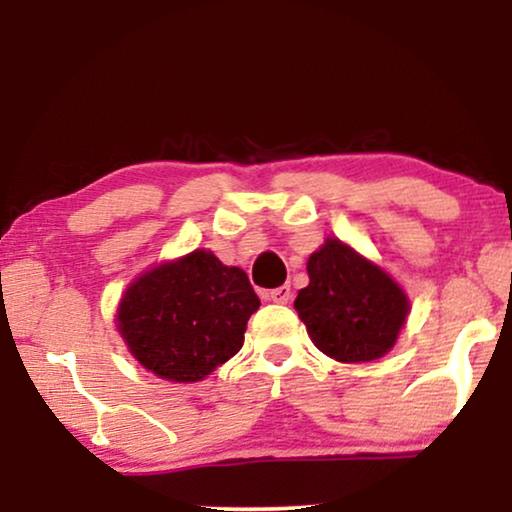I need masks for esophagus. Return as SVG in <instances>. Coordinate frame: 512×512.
<instances>
[{
  "instance_id": "34e87169",
  "label": "esophagus",
  "mask_w": 512,
  "mask_h": 512,
  "mask_svg": "<svg viewBox=\"0 0 512 512\" xmlns=\"http://www.w3.org/2000/svg\"><path fill=\"white\" fill-rule=\"evenodd\" d=\"M268 300H272V303H277V305L291 303V286L284 284V286H279V289H272L268 293Z\"/></svg>"
}]
</instances>
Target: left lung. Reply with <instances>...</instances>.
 <instances>
[{"label": "left lung", "mask_w": 512, "mask_h": 512, "mask_svg": "<svg viewBox=\"0 0 512 512\" xmlns=\"http://www.w3.org/2000/svg\"><path fill=\"white\" fill-rule=\"evenodd\" d=\"M307 275L310 284L293 307L319 352L340 363H366L394 349L410 298L382 265L326 237L307 258Z\"/></svg>", "instance_id": "obj_1"}]
</instances>
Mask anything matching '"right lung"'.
Instances as JSON below:
<instances>
[{
    "instance_id": "obj_1",
    "label": "right lung",
    "mask_w": 512,
    "mask_h": 512,
    "mask_svg": "<svg viewBox=\"0 0 512 512\" xmlns=\"http://www.w3.org/2000/svg\"><path fill=\"white\" fill-rule=\"evenodd\" d=\"M258 305L247 272L195 249L132 279L118 300L116 328L142 368L191 384L240 352Z\"/></svg>"
}]
</instances>
